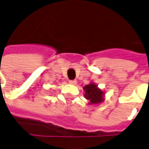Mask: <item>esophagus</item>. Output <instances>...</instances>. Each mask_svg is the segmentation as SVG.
<instances>
[{
    "instance_id": "obj_1",
    "label": "esophagus",
    "mask_w": 149,
    "mask_h": 149,
    "mask_svg": "<svg viewBox=\"0 0 149 149\" xmlns=\"http://www.w3.org/2000/svg\"><path fill=\"white\" fill-rule=\"evenodd\" d=\"M69 83H70V85H76L77 81H76L75 80H70V81H69Z\"/></svg>"
}]
</instances>
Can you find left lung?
<instances>
[{"label": "left lung", "mask_w": 149, "mask_h": 149, "mask_svg": "<svg viewBox=\"0 0 149 149\" xmlns=\"http://www.w3.org/2000/svg\"><path fill=\"white\" fill-rule=\"evenodd\" d=\"M85 98L89 101V104H99L104 100V93L98 88L97 85L90 82L83 87Z\"/></svg>", "instance_id": "1"}]
</instances>
